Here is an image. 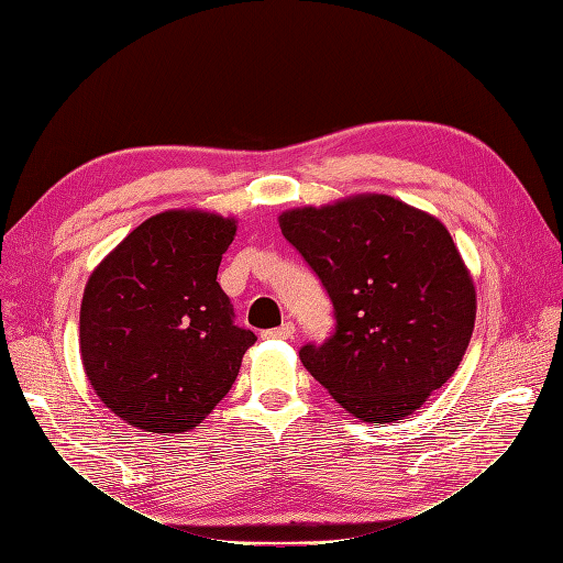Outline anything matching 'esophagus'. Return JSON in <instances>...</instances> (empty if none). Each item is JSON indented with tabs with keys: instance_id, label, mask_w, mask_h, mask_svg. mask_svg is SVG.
Masks as SVG:
<instances>
[{
	"instance_id": "1",
	"label": "esophagus",
	"mask_w": 563,
	"mask_h": 563,
	"mask_svg": "<svg viewBox=\"0 0 563 563\" xmlns=\"http://www.w3.org/2000/svg\"><path fill=\"white\" fill-rule=\"evenodd\" d=\"M294 333H296L294 321H286V323H282V327H277V329H269V331H265V335H267V338H279V340L294 338Z\"/></svg>"
}]
</instances>
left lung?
<instances>
[{"label": "left lung", "instance_id": "obj_1", "mask_svg": "<svg viewBox=\"0 0 563 563\" xmlns=\"http://www.w3.org/2000/svg\"><path fill=\"white\" fill-rule=\"evenodd\" d=\"M279 228L333 302L335 331L300 362L364 422L411 416L463 362L470 269L441 220L387 195L284 211Z\"/></svg>", "mask_w": 563, "mask_h": 563}]
</instances>
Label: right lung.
Returning a JSON list of instances; mask_svg holds the SVG:
<instances>
[{
	"instance_id": "1",
	"label": "right lung",
	"mask_w": 563,
	"mask_h": 563,
	"mask_svg": "<svg viewBox=\"0 0 563 563\" xmlns=\"http://www.w3.org/2000/svg\"><path fill=\"white\" fill-rule=\"evenodd\" d=\"M236 220L197 209L147 218L87 282L81 364L96 395L131 428L195 430L223 399L255 333L234 327L218 267Z\"/></svg>"
}]
</instances>
